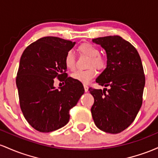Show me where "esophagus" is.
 <instances>
[{
    "mask_svg": "<svg viewBox=\"0 0 158 158\" xmlns=\"http://www.w3.org/2000/svg\"><path fill=\"white\" fill-rule=\"evenodd\" d=\"M84 87L85 92H86V93H87L88 90H89V87H88L87 85H84Z\"/></svg>",
    "mask_w": 158,
    "mask_h": 158,
    "instance_id": "obj_1",
    "label": "esophagus"
}]
</instances>
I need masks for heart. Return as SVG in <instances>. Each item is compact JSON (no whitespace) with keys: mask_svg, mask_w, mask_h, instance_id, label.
<instances>
[{"mask_svg":"<svg viewBox=\"0 0 158 158\" xmlns=\"http://www.w3.org/2000/svg\"><path fill=\"white\" fill-rule=\"evenodd\" d=\"M81 54L89 57V66H94L97 69H102L105 66V60L100 55V51L96 46L90 43H83L78 47ZM75 54L72 51H67L65 55L64 63L65 67L69 70H74L75 68ZM96 75L94 69L87 70H80L74 72L71 75L72 79L79 81L82 84H86L89 83Z\"/></svg>","mask_w":158,"mask_h":158,"instance_id":"obj_1","label":"heart"}]
</instances>
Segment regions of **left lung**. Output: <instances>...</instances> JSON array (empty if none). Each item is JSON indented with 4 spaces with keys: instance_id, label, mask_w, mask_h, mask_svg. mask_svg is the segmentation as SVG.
Wrapping results in <instances>:
<instances>
[{
    "instance_id": "obj_1",
    "label": "left lung",
    "mask_w": 158,
    "mask_h": 158,
    "mask_svg": "<svg viewBox=\"0 0 158 158\" xmlns=\"http://www.w3.org/2000/svg\"><path fill=\"white\" fill-rule=\"evenodd\" d=\"M107 54V67L96 78L107 89L89 88L94 97L91 113L95 125L110 134L123 131L135 119L143 103L145 75L137 51L118 36L93 39Z\"/></svg>"
}]
</instances>
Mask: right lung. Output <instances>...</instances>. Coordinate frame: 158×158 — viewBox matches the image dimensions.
<instances>
[{
	"label": "right lung",
	"mask_w": 158,
	"mask_h": 158,
	"mask_svg": "<svg viewBox=\"0 0 158 158\" xmlns=\"http://www.w3.org/2000/svg\"><path fill=\"white\" fill-rule=\"evenodd\" d=\"M75 42L46 36L33 42L23 52L16 77L20 107L24 118L36 131H54L69 121V110L84 93L83 84L68 77L65 55ZM64 81L56 89L54 80Z\"/></svg>",
	"instance_id": "right-lung-1"
}]
</instances>
